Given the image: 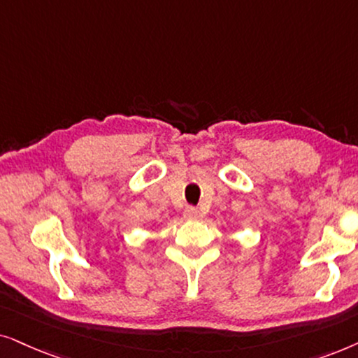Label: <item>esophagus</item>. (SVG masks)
<instances>
[{
	"mask_svg": "<svg viewBox=\"0 0 358 358\" xmlns=\"http://www.w3.org/2000/svg\"><path fill=\"white\" fill-rule=\"evenodd\" d=\"M183 216L187 217V219H192V221H194V219H199V217H201V213H199L196 208H193V206H188L187 209H185Z\"/></svg>",
	"mask_w": 358,
	"mask_h": 358,
	"instance_id": "obj_1",
	"label": "esophagus"
}]
</instances>
